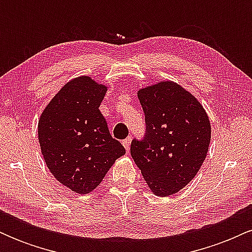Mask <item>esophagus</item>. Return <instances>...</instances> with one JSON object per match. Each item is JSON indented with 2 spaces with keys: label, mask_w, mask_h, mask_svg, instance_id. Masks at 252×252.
<instances>
[{
  "label": "esophagus",
  "mask_w": 252,
  "mask_h": 252,
  "mask_svg": "<svg viewBox=\"0 0 252 252\" xmlns=\"http://www.w3.org/2000/svg\"><path fill=\"white\" fill-rule=\"evenodd\" d=\"M122 143H123L124 148H126V152H129V149H130V143H131V138H130V137H126V140H123V141H122Z\"/></svg>",
  "instance_id": "obj_1"
}]
</instances>
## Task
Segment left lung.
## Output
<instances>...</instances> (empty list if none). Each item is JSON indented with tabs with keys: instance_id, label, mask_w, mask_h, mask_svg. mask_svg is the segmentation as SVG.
Returning a JSON list of instances; mask_svg holds the SVG:
<instances>
[{
	"instance_id": "1",
	"label": "left lung",
	"mask_w": 252,
	"mask_h": 252,
	"mask_svg": "<svg viewBox=\"0 0 252 252\" xmlns=\"http://www.w3.org/2000/svg\"><path fill=\"white\" fill-rule=\"evenodd\" d=\"M144 114L143 138H134L130 154L150 189L168 196L184 189L206 158L209 117L201 104L178 84L162 82L137 94Z\"/></svg>"
}]
</instances>
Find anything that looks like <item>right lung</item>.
Here are the masks:
<instances>
[{
	"label": "right lung",
	"mask_w": 252,
	"mask_h": 252,
	"mask_svg": "<svg viewBox=\"0 0 252 252\" xmlns=\"http://www.w3.org/2000/svg\"><path fill=\"white\" fill-rule=\"evenodd\" d=\"M106 88L90 77L71 80L43 110L39 142L46 164L63 185L86 194L126 149L110 135L99 111Z\"/></svg>",
	"instance_id": "add662e5"
}]
</instances>
